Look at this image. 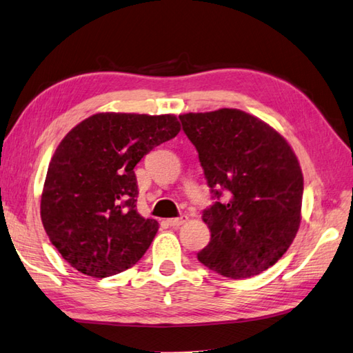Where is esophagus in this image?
Wrapping results in <instances>:
<instances>
[{"mask_svg":"<svg viewBox=\"0 0 353 353\" xmlns=\"http://www.w3.org/2000/svg\"><path fill=\"white\" fill-rule=\"evenodd\" d=\"M188 221V216L186 215H182V216H179V218H171V219H168L167 223H168V225H171V227H180L182 224H185Z\"/></svg>","mask_w":353,"mask_h":353,"instance_id":"obj_1","label":"esophagus"}]
</instances>
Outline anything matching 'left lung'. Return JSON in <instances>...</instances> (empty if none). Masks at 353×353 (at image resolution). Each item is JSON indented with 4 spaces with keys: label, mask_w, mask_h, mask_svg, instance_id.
I'll return each mask as SVG.
<instances>
[{
    "label": "left lung",
    "mask_w": 353,
    "mask_h": 353,
    "mask_svg": "<svg viewBox=\"0 0 353 353\" xmlns=\"http://www.w3.org/2000/svg\"><path fill=\"white\" fill-rule=\"evenodd\" d=\"M179 119L216 199L203 212L210 242L196 257L233 280L261 274L283 257L299 230L304 177L296 154L272 126L241 110Z\"/></svg>",
    "instance_id": "8db88e82"
}]
</instances>
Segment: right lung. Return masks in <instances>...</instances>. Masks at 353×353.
<instances>
[{
    "label": "right lung",
    "mask_w": 353,
    "mask_h": 353,
    "mask_svg": "<svg viewBox=\"0 0 353 353\" xmlns=\"http://www.w3.org/2000/svg\"><path fill=\"white\" fill-rule=\"evenodd\" d=\"M179 130L173 114L97 112L61 139L48 167L40 216L72 268L105 278L144 256L159 224L137 212L134 168Z\"/></svg>",
    "instance_id": "right-lung-1"
}]
</instances>
